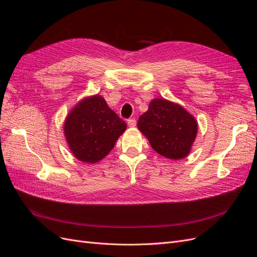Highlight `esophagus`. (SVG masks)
I'll return each mask as SVG.
<instances>
[{"label": "esophagus", "mask_w": 257, "mask_h": 257, "mask_svg": "<svg viewBox=\"0 0 257 257\" xmlns=\"http://www.w3.org/2000/svg\"><path fill=\"white\" fill-rule=\"evenodd\" d=\"M136 119H134V118H132V119H128L127 120V125L130 126V127H134V126H136Z\"/></svg>", "instance_id": "esophagus-1"}]
</instances>
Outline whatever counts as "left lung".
Returning <instances> with one entry per match:
<instances>
[{"label":"left lung","instance_id":"left-lung-1","mask_svg":"<svg viewBox=\"0 0 257 257\" xmlns=\"http://www.w3.org/2000/svg\"><path fill=\"white\" fill-rule=\"evenodd\" d=\"M137 125L153 150L170 160L185 158L197 134L194 116L164 98L153 99L148 111L139 116Z\"/></svg>","mask_w":257,"mask_h":257}]
</instances>
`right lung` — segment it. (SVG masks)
Instances as JSON below:
<instances>
[{
  "instance_id": "1",
  "label": "right lung",
  "mask_w": 257,
  "mask_h": 257,
  "mask_svg": "<svg viewBox=\"0 0 257 257\" xmlns=\"http://www.w3.org/2000/svg\"><path fill=\"white\" fill-rule=\"evenodd\" d=\"M125 128L126 123L98 95L77 104L64 123L69 149L77 159L91 164L111 151Z\"/></svg>"
}]
</instances>
